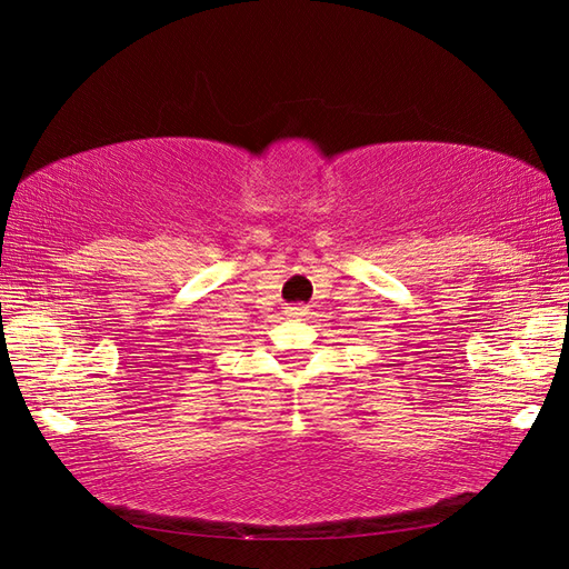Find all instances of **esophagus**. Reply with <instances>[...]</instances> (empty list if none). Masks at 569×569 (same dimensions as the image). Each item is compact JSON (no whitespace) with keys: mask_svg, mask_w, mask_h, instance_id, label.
I'll return each instance as SVG.
<instances>
[{"mask_svg":"<svg viewBox=\"0 0 569 569\" xmlns=\"http://www.w3.org/2000/svg\"><path fill=\"white\" fill-rule=\"evenodd\" d=\"M287 318H303L308 313V306L303 303H295V306H287Z\"/></svg>","mask_w":569,"mask_h":569,"instance_id":"1","label":"esophagus"}]
</instances>
